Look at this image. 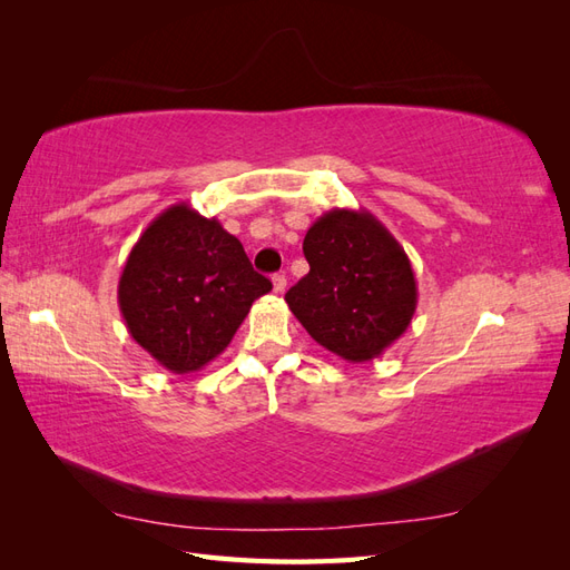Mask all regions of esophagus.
<instances>
[{
    "label": "esophagus",
    "mask_w": 570,
    "mask_h": 570,
    "mask_svg": "<svg viewBox=\"0 0 570 570\" xmlns=\"http://www.w3.org/2000/svg\"><path fill=\"white\" fill-rule=\"evenodd\" d=\"M285 287H287V278H285V273H275L273 275V292H285Z\"/></svg>",
    "instance_id": "esophagus-1"
}]
</instances>
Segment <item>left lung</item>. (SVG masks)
Here are the masks:
<instances>
[{"label": "left lung", "mask_w": 570, "mask_h": 570, "mask_svg": "<svg viewBox=\"0 0 570 570\" xmlns=\"http://www.w3.org/2000/svg\"><path fill=\"white\" fill-rule=\"evenodd\" d=\"M304 256L308 273L285 302L321 347L364 364L404 335L416 314V275L371 212L323 214L306 230Z\"/></svg>", "instance_id": "8db88e82"}]
</instances>
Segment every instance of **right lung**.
Listing matches in <instances>:
<instances>
[{"label":"right lung","instance_id":"add662e5","mask_svg":"<svg viewBox=\"0 0 570 570\" xmlns=\"http://www.w3.org/2000/svg\"><path fill=\"white\" fill-rule=\"evenodd\" d=\"M243 243L180 202L128 254L118 306L130 337L170 373H195L228 347L252 304L271 292Z\"/></svg>","mask_w":570,"mask_h":570}]
</instances>
